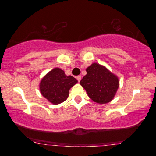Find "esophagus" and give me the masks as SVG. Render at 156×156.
Listing matches in <instances>:
<instances>
[{
  "mask_svg": "<svg viewBox=\"0 0 156 156\" xmlns=\"http://www.w3.org/2000/svg\"><path fill=\"white\" fill-rule=\"evenodd\" d=\"M76 80H77L78 82H80L81 79H82V77H81V76H80V75H79V76H76Z\"/></svg>",
  "mask_w": 156,
  "mask_h": 156,
  "instance_id": "esophagus-1",
  "label": "esophagus"
}]
</instances>
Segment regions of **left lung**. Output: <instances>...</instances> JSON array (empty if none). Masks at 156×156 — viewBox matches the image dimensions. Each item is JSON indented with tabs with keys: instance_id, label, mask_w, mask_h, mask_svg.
<instances>
[{
	"instance_id": "left-lung-1",
	"label": "left lung",
	"mask_w": 156,
	"mask_h": 156,
	"mask_svg": "<svg viewBox=\"0 0 156 156\" xmlns=\"http://www.w3.org/2000/svg\"><path fill=\"white\" fill-rule=\"evenodd\" d=\"M80 83L89 97L98 104H106L112 101L119 84L116 76L97 63L87 68V74Z\"/></svg>"
}]
</instances>
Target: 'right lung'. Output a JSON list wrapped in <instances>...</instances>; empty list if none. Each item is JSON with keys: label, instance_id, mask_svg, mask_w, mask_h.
Here are the masks:
<instances>
[{"label": "right lung", "instance_id": "add662e5", "mask_svg": "<svg viewBox=\"0 0 156 156\" xmlns=\"http://www.w3.org/2000/svg\"><path fill=\"white\" fill-rule=\"evenodd\" d=\"M77 83L72 76H66L59 68H55L42 78L40 84V92L49 101L58 104L69 96V89Z\"/></svg>", "mask_w": 156, "mask_h": 156}]
</instances>
